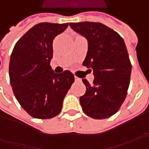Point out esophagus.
Masks as SVG:
<instances>
[{"label": "esophagus", "mask_w": 149, "mask_h": 149, "mask_svg": "<svg viewBox=\"0 0 149 149\" xmlns=\"http://www.w3.org/2000/svg\"><path fill=\"white\" fill-rule=\"evenodd\" d=\"M74 79H75V81H80V79H79V78L76 77V76L74 77Z\"/></svg>", "instance_id": "34e87169"}]
</instances>
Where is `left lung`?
I'll list each match as a JSON object with an SVG mask.
<instances>
[{
    "label": "left lung",
    "mask_w": 149,
    "mask_h": 149,
    "mask_svg": "<svg viewBox=\"0 0 149 149\" xmlns=\"http://www.w3.org/2000/svg\"><path fill=\"white\" fill-rule=\"evenodd\" d=\"M73 31L88 40L83 65L93 70L92 84L83 79L85 94L79 98L84 113L95 119L111 117L125 100L132 65L123 38L100 22L70 23Z\"/></svg>",
    "instance_id": "1"
}]
</instances>
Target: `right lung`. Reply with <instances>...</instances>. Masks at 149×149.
Returning a JSON list of instances; mask_svg holds the SVG:
<instances>
[{"label": "right lung", "instance_id": "add662e5", "mask_svg": "<svg viewBox=\"0 0 149 149\" xmlns=\"http://www.w3.org/2000/svg\"><path fill=\"white\" fill-rule=\"evenodd\" d=\"M69 23H40L16 42L10 59L9 75L13 93L31 117L51 118L58 115L63 100L74 81L70 70L56 74L49 65L53 40Z\"/></svg>", "mask_w": 149, "mask_h": 149}]
</instances>
